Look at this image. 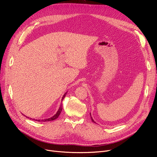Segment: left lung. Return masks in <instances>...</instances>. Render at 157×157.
<instances>
[{"label": "left lung", "instance_id": "1", "mask_svg": "<svg viewBox=\"0 0 157 157\" xmlns=\"http://www.w3.org/2000/svg\"><path fill=\"white\" fill-rule=\"evenodd\" d=\"M90 117H91V120H92V121L94 123H95V121L94 120V119L92 118V116H91V113H90Z\"/></svg>", "mask_w": 157, "mask_h": 157}]
</instances>
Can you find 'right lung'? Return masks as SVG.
<instances>
[{
  "label": "right lung",
  "instance_id": "1",
  "mask_svg": "<svg viewBox=\"0 0 157 157\" xmlns=\"http://www.w3.org/2000/svg\"><path fill=\"white\" fill-rule=\"evenodd\" d=\"M66 94H67V92L65 93V94H64V95H63V97H62V102L63 101V98H64V97H65V95H66ZM62 110V104H60V108H59V110L57 111L56 113L54 115V116H53L52 117H51V118H48V119H44V120H35V121H53V120H56L58 117H59V116L60 115V114L61 113ZM32 120H33V119H32Z\"/></svg>",
  "mask_w": 157,
  "mask_h": 157
}]
</instances>
